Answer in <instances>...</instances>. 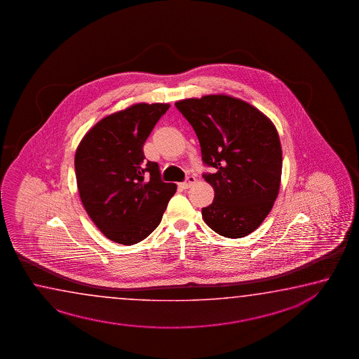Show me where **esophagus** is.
I'll return each instance as SVG.
<instances>
[{
  "instance_id": "1",
  "label": "esophagus",
  "mask_w": 359,
  "mask_h": 359,
  "mask_svg": "<svg viewBox=\"0 0 359 359\" xmlns=\"http://www.w3.org/2000/svg\"><path fill=\"white\" fill-rule=\"evenodd\" d=\"M196 182V178L194 176H187L186 177V180L183 181L182 183H181V187H183V189H189V187H191L194 183Z\"/></svg>"
}]
</instances>
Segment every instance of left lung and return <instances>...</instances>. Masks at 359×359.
I'll use <instances>...</instances> for the list:
<instances>
[{"label":"left lung","mask_w":359,"mask_h":359,"mask_svg":"<svg viewBox=\"0 0 359 359\" xmlns=\"http://www.w3.org/2000/svg\"><path fill=\"white\" fill-rule=\"evenodd\" d=\"M176 107L198 137L203 164L214 168L203 175L215 191L203 220L222 236H247L280 191L282 149L274 125L252 104L224 95L182 100Z\"/></svg>","instance_id":"left-lung-1"}]
</instances>
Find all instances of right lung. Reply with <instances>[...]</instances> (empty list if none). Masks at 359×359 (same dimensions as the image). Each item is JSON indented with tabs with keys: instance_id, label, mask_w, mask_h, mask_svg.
<instances>
[{
	"instance_id": "right-lung-1",
	"label": "right lung",
	"mask_w": 359,
	"mask_h": 359,
	"mask_svg": "<svg viewBox=\"0 0 359 359\" xmlns=\"http://www.w3.org/2000/svg\"><path fill=\"white\" fill-rule=\"evenodd\" d=\"M168 104H137L95 125L77 148L74 170L79 197L100 231L110 241L133 245L162 220L175 183L164 182L143 145Z\"/></svg>"
}]
</instances>
